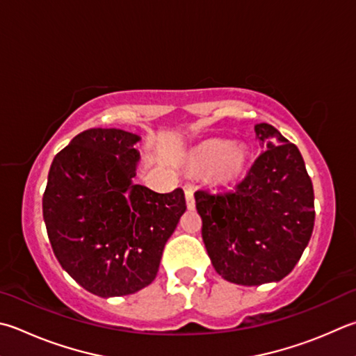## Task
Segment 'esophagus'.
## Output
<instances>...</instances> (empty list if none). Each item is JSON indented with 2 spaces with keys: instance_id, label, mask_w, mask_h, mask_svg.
I'll return each instance as SVG.
<instances>
[{
  "instance_id": "34e87169",
  "label": "esophagus",
  "mask_w": 356,
  "mask_h": 356,
  "mask_svg": "<svg viewBox=\"0 0 356 356\" xmlns=\"http://www.w3.org/2000/svg\"><path fill=\"white\" fill-rule=\"evenodd\" d=\"M185 200H186V207H188V210H195L196 202H195V195H193V190H190V188L185 190Z\"/></svg>"
}]
</instances>
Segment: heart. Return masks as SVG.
I'll use <instances>...</instances> for the list:
<instances>
[{"label": "heart", "instance_id": "b5f03b06", "mask_svg": "<svg viewBox=\"0 0 356 356\" xmlns=\"http://www.w3.org/2000/svg\"><path fill=\"white\" fill-rule=\"evenodd\" d=\"M250 165V151L243 143L207 140L185 159V170L195 177H205L215 186H229L241 180Z\"/></svg>", "mask_w": 356, "mask_h": 356}]
</instances>
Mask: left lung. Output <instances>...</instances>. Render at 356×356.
Returning a JSON list of instances; mask_svg holds the SVG:
<instances>
[{"mask_svg":"<svg viewBox=\"0 0 356 356\" xmlns=\"http://www.w3.org/2000/svg\"><path fill=\"white\" fill-rule=\"evenodd\" d=\"M261 154L235 190L196 191L202 240L224 280L258 286L294 269L314 227V191L297 146L255 126Z\"/></svg>","mask_w":356,"mask_h":356,"instance_id":"8db88e82","label":"left lung"}]
</instances>
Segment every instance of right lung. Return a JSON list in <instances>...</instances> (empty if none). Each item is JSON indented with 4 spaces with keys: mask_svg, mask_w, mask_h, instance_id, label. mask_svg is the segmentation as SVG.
<instances>
[{
    "mask_svg": "<svg viewBox=\"0 0 356 356\" xmlns=\"http://www.w3.org/2000/svg\"><path fill=\"white\" fill-rule=\"evenodd\" d=\"M140 135L88 129L54 157L43 219L54 255L79 285L99 297L151 285L165 244L186 210L184 191L135 185Z\"/></svg>",
    "mask_w": 356,
    "mask_h": 356,
    "instance_id": "right-lung-1",
    "label": "right lung"
}]
</instances>
